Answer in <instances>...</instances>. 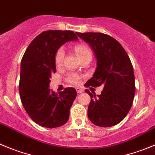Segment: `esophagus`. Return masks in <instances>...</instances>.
<instances>
[{
    "mask_svg": "<svg viewBox=\"0 0 155 155\" xmlns=\"http://www.w3.org/2000/svg\"><path fill=\"white\" fill-rule=\"evenodd\" d=\"M76 91L78 94H81V93H83L84 92V90L81 87H76Z\"/></svg>",
    "mask_w": 155,
    "mask_h": 155,
    "instance_id": "esophagus-1",
    "label": "esophagus"
}]
</instances>
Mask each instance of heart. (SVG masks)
<instances>
[{
	"instance_id": "heart-1",
	"label": "heart",
	"mask_w": 155,
	"mask_h": 155,
	"mask_svg": "<svg viewBox=\"0 0 155 155\" xmlns=\"http://www.w3.org/2000/svg\"><path fill=\"white\" fill-rule=\"evenodd\" d=\"M74 50L81 60L87 56H92L91 49L84 44H78V45H76L74 47ZM64 54H65V52H64V50L62 48H59L57 51L55 56H54V62H55V64L57 66H60L62 64ZM67 79L69 83L73 84H78L80 83L81 76L78 74H70Z\"/></svg>"
}]
</instances>
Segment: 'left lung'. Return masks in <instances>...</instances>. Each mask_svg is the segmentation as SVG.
Returning <instances> with one entry per match:
<instances>
[{
    "label": "left lung",
    "instance_id": "obj_1",
    "mask_svg": "<svg viewBox=\"0 0 155 155\" xmlns=\"http://www.w3.org/2000/svg\"><path fill=\"white\" fill-rule=\"evenodd\" d=\"M89 44L97 59V68L86 87H104L102 93L91 96L87 116L91 123L110 127L123 120L130 110L135 97V75L129 55L117 40L101 32H76Z\"/></svg>",
    "mask_w": 155,
    "mask_h": 155
}]
</instances>
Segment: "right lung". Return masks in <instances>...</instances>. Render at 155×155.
I'll return each instance as SVG.
<instances>
[{"label": "right lung", "mask_w": 155, "mask_h": 155, "mask_svg": "<svg viewBox=\"0 0 155 155\" xmlns=\"http://www.w3.org/2000/svg\"><path fill=\"white\" fill-rule=\"evenodd\" d=\"M78 39L70 30L45 31L31 42L22 58L20 99L29 117L42 127H59L68 120L76 90L68 87L56 94L49 89V83L56 72L54 56L58 48Z\"/></svg>", "instance_id": "add662e5"}]
</instances>
